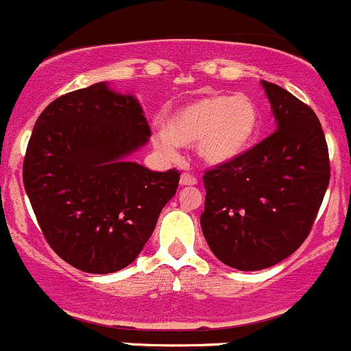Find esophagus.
Masks as SVG:
<instances>
[{
  "mask_svg": "<svg viewBox=\"0 0 351 351\" xmlns=\"http://www.w3.org/2000/svg\"><path fill=\"white\" fill-rule=\"evenodd\" d=\"M197 179L191 174H182L180 176V186H196Z\"/></svg>",
  "mask_w": 351,
  "mask_h": 351,
  "instance_id": "obj_1",
  "label": "esophagus"
}]
</instances>
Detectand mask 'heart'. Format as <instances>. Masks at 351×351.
<instances>
[{"label":"heart","instance_id":"obj_1","mask_svg":"<svg viewBox=\"0 0 351 351\" xmlns=\"http://www.w3.org/2000/svg\"><path fill=\"white\" fill-rule=\"evenodd\" d=\"M259 110L249 97L210 93L182 104L155 131V145L176 155L179 145L196 143V155L208 167L237 160L258 136Z\"/></svg>","mask_w":351,"mask_h":351}]
</instances>
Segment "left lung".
Instances as JSON below:
<instances>
[{
    "label": "left lung",
    "instance_id": "obj_1",
    "mask_svg": "<svg viewBox=\"0 0 351 351\" xmlns=\"http://www.w3.org/2000/svg\"><path fill=\"white\" fill-rule=\"evenodd\" d=\"M276 131L237 160L204 174L201 230L211 252L241 271L269 268L307 239L329 184V154L317 116L263 80Z\"/></svg>",
    "mask_w": 351,
    "mask_h": 351
}]
</instances>
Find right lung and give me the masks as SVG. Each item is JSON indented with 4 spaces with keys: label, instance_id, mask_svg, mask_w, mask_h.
Segmentation results:
<instances>
[{
    "label": "right lung",
    "instance_id": "right-lung-1",
    "mask_svg": "<svg viewBox=\"0 0 351 351\" xmlns=\"http://www.w3.org/2000/svg\"><path fill=\"white\" fill-rule=\"evenodd\" d=\"M140 102L106 82L51 102L23 160V186L47 244L85 273L119 271L138 258L179 171L131 162L150 138Z\"/></svg>",
    "mask_w": 351,
    "mask_h": 351
}]
</instances>
